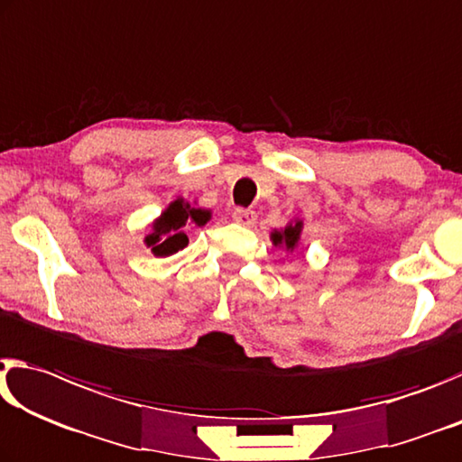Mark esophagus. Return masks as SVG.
Returning a JSON list of instances; mask_svg holds the SVG:
<instances>
[{
  "mask_svg": "<svg viewBox=\"0 0 462 462\" xmlns=\"http://www.w3.org/2000/svg\"><path fill=\"white\" fill-rule=\"evenodd\" d=\"M255 213L249 208H236L233 210V221L244 225V226H254L255 225Z\"/></svg>",
  "mask_w": 462,
  "mask_h": 462,
  "instance_id": "esophagus-1",
  "label": "esophagus"
}]
</instances>
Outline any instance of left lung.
Masks as SVG:
<instances>
[{"label": "left lung", "mask_w": 462, "mask_h": 462, "mask_svg": "<svg viewBox=\"0 0 462 462\" xmlns=\"http://www.w3.org/2000/svg\"><path fill=\"white\" fill-rule=\"evenodd\" d=\"M300 231H302V221H294V223H289L284 226V229L281 231H272V244H274L276 247L282 245L289 249V252H292L294 247L299 245L300 241Z\"/></svg>", "instance_id": "obj_1"}]
</instances>
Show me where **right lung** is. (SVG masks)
Returning <instances> with one entry per match:
<instances>
[{"label": "right lung", "mask_w": 462, "mask_h": 462, "mask_svg": "<svg viewBox=\"0 0 462 462\" xmlns=\"http://www.w3.org/2000/svg\"><path fill=\"white\" fill-rule=\"evenodd\" d=\"M210 221V210L192 207L184 199H176L163 210L160 218L151 225V233L145 237L147 247L157 258L178 254L188 245V226H202Z\"/></svg>", "instance_id": "1"}]
</instances>
